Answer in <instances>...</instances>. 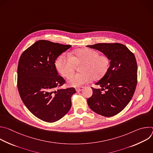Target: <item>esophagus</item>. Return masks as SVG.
Masks as SVG:
<instances>
[{"instance_id": "esophagus-1", "label": "esophagus", "mask_w": 153, "mask_h": 153, "mask_svg": "<svg viewBox=\"0 0 153 153\" xmlns=\"http://www.w3.org/2000/svg\"><path fill=\"white\" fill-rule=\"evenodd\" d=\"M84 87L83 86H81V87H79V88H76V91L77 92H79V91H81L83 89Z\"/></svg>"}]
</instances>
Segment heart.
Masks as SVG:
<instances>
[{"label": "heart", "instance_id": "heart-1", "mask_svg": "<svg viewBox=\"0 0 153 153\" xmlns=\"http://www.w3.org/2000/svg\"><path fill=\"white\" fill-rule=\"evenodd\" d=\"M81 64L78 74L72 76L76 65ZM56 67L58 72L63 77L68 78L70 86L78 87L89 82L91 79L99 80L107 73L110 67V59L105 54H100L94 50L82 48L75 50L69 56L61 54L56 60Z\"/></svg>", "mask_w": 153, "mask_h": 153}]
</instances>
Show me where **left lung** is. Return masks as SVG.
<instances>
[{"mask_svg": "<svg viewBox=\"0 0 153 153\" xmlns=\"http://www.w3.org/2000/svg\"><path fill=\"white\" fill-rule=\"evenodd\" d=\"M87 47L101 51L111 60L107 73L96 83L101 88L91 87L93 95L87 99L88 105L101 116H115L126 106L136 90L137 65L134 54L119 43H97Z\"/></svg>", "mask_w": 153, "mask_h": 153, "instance_id": "8db88e82", "label": "left lung"}]
</instances>
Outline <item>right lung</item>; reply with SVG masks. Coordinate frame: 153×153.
<instances>
[{
	"mask_svg": "<svg viewBox=\"0 0 153 153\" xmlns=\"http://www.w3.org/2000/svg\"><path fill=\"white\" fill-rule=\"evenodd\" d=\"M71 45L40 40L21 54L17 67V88L22 100L36 117L54 122L71 107L74 88L58 89L65 83L58 75L55 62Z\"/></svg>",
	"mask_w": 153,
	"mask_h": 153,
	"instance_id": "right-lung-1",
	"label": "right lung"
}]
</instances>
